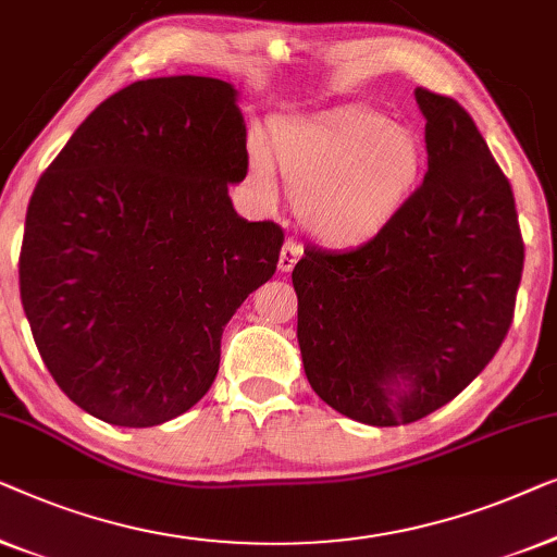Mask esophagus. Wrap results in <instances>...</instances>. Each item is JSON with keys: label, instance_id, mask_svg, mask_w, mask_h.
<instances>
[{"label": "esophagus", "instance_id": "esophagus-1", "mask_svg": "<svg viewBox=\"0 0 557 557\" xmlns=\"http://www.w3.org/2000/svg\"><path fill=\"white\" fill-rule=\"evenodd\" d=\"M300 255H302V245L297 239H287L285 242V247H282V252H280V270L282 272H289L295 268V262L300 260Z\"/></svg>", "mask_w": 557, "mask_h": 557}]
</instances>
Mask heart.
<instances>
[{
    "mask_svg": "<svg viewBox=\"0 0 557 557\" xmlns=\"http://www.w3.org/2000/svg\"><path fill=\"white\" fill-rule=\"evenodd\" d=\"M275 159L305 224L331 245L373 237L417 189L424 148L417 133L371 108H346L275 133ZM252 174L264 194L275 169L262 151Z\"/></svg>",
    "mask_w": 557,
    "mask_h": 557,
    "instance_id": "obj_1",
    "label": "heart"
}]
</instances>
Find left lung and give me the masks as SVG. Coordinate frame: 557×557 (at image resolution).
Masks as SVG:
<instances>
[{"label":"left lung","instance_id":"obj_1","mask_svg":"<svg viewBox=\"0 0 557 557\" xmlns=\"http://www.w3.org/2000/svg\"><path fill=\"white\" fill-rule=\"evenodd\" d=\"M429 171L398 214L293 270L310 386L343 417L401 426L459 396L515 318L524 242L510 178L457 100L417 88ZM406 382L409 392L398 395Z\"/></svg>","mask_w":557,"mask_h":557}]
</instances>
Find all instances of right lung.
Masks as SVG:
<instances>
[{
  "mask_svg": "<svg viewBox=\"0 0 557 557\" xmlns=\"http://www.w3.org/2000/svg\"><path fill=\"white\" fill-rule=\"evenodd\" d=\"M216 77L138 81L106 98L37 182L20 295L47 371L115 426L182 417L211 388L222 333L275 275L285 232L247 222V128Z\"/></svg>",
  "mask_w": 557,
  "mask_h": 557,
  "instance_id": "1",
  "label": "right lung"
}]
</instances>
